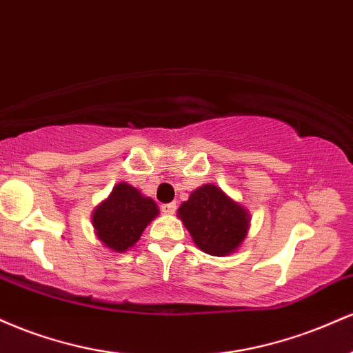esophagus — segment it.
<instances>
[{
    "label": "esophagus",
    "mask_w": 353,
    "mask_h": 353,
    "mask_svg": "<svg viewBox=\"0 0 353 353\" xmlns=\"http://www.w3.org/2000/svg\"><path fill=\"white\" fill-rule=\"evenodd\" d=\"M176 209H177L176 202H169V204H164L163 208H161V210H163L164 214H174L176 212Z\"/></svg>",
    "instance_id": "1"
}]
</instances>
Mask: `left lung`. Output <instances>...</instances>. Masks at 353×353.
Listing matches in <instances>:
<instances>
[{"label": "left lung", "mask_w": 353, "mask_h": 353, "mask_svg": "<svg viewBox=\"0 0 353 353\" xmlns=\"http://www.w3.org/2000/svg\"><path fill=\"white\" fill-rule=\"evenodd\" d=\"M177 216L184 222L194 244L209 255L236 252L249 230L250 216L221 188L205 184L190 192Z\"/></svg>", "instance_id": "left-lung-1"}]
</instances>
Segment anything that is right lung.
Returning a JSON list of instances; mask_svg holds the SVG:
<instances>
[{"instance_id": "right-lung-1", "label": "right lung", "mask_w": 353, "mask_h": 353, "mask_svg": "<svg viewBox=\"0 0 353 353\" xmlns=\"http://www.w3.org/2000/svg\"><path fill=\"white\" fill-rule=\"evenodd\" d=\"M159 214L156 202L128 182L116 184L108 199L92 212L96 236L108 249L125 252L139 241L149 222Z\"/></svg>"}]
</instances>
